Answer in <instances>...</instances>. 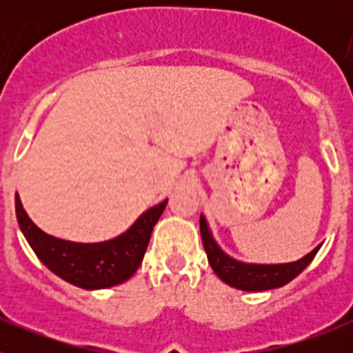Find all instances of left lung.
Segmentation results:
<instances>
[{"mask_svg":"<svg viewBox=\"0 0 353 353\" xmlns=\"http://www.w3.org/2000/svg\"><path fill=\"white\" fill-rule=\"evenodd\" d=\"M199 232H201V240H203V248L212 270L217 274L221 281L244 292H265V290L281 288L286 283L295 279L313 261L318 249L322 248V244L316 245L304 258L290 261V263H244L226 254L219 248L203 214L199 215Z\"/></svg>","mask_w":353,"mask_h":353,"instance_id":"1","label":"left lung"}]
</instances>
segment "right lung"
Returning a JSON list of instances; mask_svg holds the SVG:
<instances>
[{
    "mask_svg": "<svg viewBox=\"0 0 353 353\" xmlns=\"http://www.w3.org/2000/svg\"><path fill=\"white\" fill-rule=\"evenodd\" d=\"M168 199L148 208L136 223L114 239L104 242H70L42 232L23 208L15 194V214L23 235L35 251L39 260L51 272L74 286L84 290H102L125 283L141 265L150 236Z\"/></svg>",
    "mask_w": 353,
    "mask_h": 353,
    "instance_id": "1",
    "label": "right lung"
}]
</instances>
